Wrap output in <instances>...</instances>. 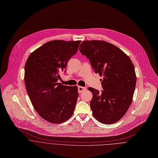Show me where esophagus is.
<instances>
[{
	"mask_svg": "<svg viewBox=\"0 0 158 158\" xmlns=\"http://www.w3.org/2000/svg\"><path fill=\"white\" fill-rule=\"evenodd\" d=\"M85 89H86V88L85 87H81V86H79V87H78V92H79V93H82L83 91H84V90H85Z\"/></svg>",
	"mask_w": 158,
	"mask_h": 158,
	"instance_id": "obj_1",
	"label": "esophagus"
}]
</instances>
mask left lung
Returning <instances> with one entry per match:
<instances>
[{
	"mask_svg": "<svg viewBox=\"0 0 158 158\" xmlns=\"http://www.w3.org/2000/svg\"><path fill=\"white\" fill-rule=\"evenodd\" d=\"M79 51L89 59L95 73L103 77L102 92L88 88L93 93L90 107L93 116L104 124L118 122L133 101L136 84L133 62L120 48L103 40L83 41Z\"/></svg>",
	"mask_w": 158,
	"mask_h": 158,
	"instance_id": "left-lung-1",
	"label": "left lung"
}]
</instances>
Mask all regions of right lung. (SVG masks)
<instances>
[{"label":"right lung","instance_id":"obj_1","mask_svg":"<svg viewBox=\"0 0 158 158\" xmlns=\"http://www.w3.org/2000/svg\"><path fill=\"white\" fill-rule=\"evenodd\" d=\"M80 43L81 40L49 41L31 53L26 61L27 92L37 113L48 123H64L73 114L78 88L64 85L57 81Z\"/></svg>","mask_w":158,"mask_h":158}]
</instances>
